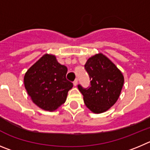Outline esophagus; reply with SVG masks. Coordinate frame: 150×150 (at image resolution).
<instances>
[{
  "label": "esophagus",
  "mask_w": 150,
  "mask_h": 150,
  "mask_svg": "<svg viewBox=\"0 0 150 150\" xmlns=\"http://www.w3.org/2000/svg\"><path fill=\"white\" fill-rule=\"evenodd\" d=\"M73 84L74 86H77V85H78V79H77V78L73 81Z\"/></svg>",
  "instance_id": "obj_1"
}]
</instances>
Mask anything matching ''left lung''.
Listing matches in <instances>:
<instances>
[{
    "label": "left lung",
    "instance_id": "left-lung-1",
    "mask_svg": "<svg viewBox=\"0 0 150 150\" xmlns=\"http://www.w3.org/2000/svg\"><path fill=\"white\" fill-rule=\"evenodd\" d=\"M84 68L90 77V86L78 85L84 104L91 111L100 114L106 111L118 99L124 83L121 72L102 54L87 60Z\"/></svg>",
    "mask_w": 150,
    "mask_h": 150
}]
</instances>
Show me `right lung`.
<instances>
[{"mask_svg":"<svg viewBox=\"0 0 150 150\" xmlns=\"http://www.w3.org/2000/svg\"><path fill=\"white\" fill-rule=\"evenodd\" d=\"M67 68L54 55L45 54L25 73V89L32 101L44 110L57 109L67 100L73 83L66 78Z\"/></svg>","mask_w":150,"mask_h":150,"instance_id":"1","label":"right lung"}]
</instances>
